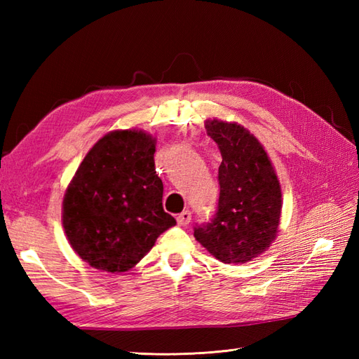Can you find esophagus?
Returning a JSON list of instances; mask_svg holds the SVG:
<instances>
[{
  "mask_svg": "<svg viewBox=\"0 0 359 359\" xmlns=\"http://www.w3.org/2000/svg\"><path fill=\"white\" fill-rule=\"evenodd\" d=\"M189 222H191V211H189V210L182 211L180 215L177 216V224L179 225H188Z\"/></svg>",
  "mask_w": 359,
  "mask_h": 359,
  "instance_id": "esophagus-1",
  "label": "esophagus"
}]
</instances>
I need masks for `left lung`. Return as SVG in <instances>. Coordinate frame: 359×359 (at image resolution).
<instances>
[{"mask_svg":"<svg viewBox=\"0 0 359 359\" xmlns=\"http://www.w3.org/2000/svg\"><path fill=\"white\" fill-rule=\"evenodd\" d=\"M207 134L222 154L219 202L194 238L224 264H245L276 239L282 194L269 156L253 134L238 123L207 121Z\"/></svg>","mask_w":359,"mask_h":359,"instance_id":"1","label":"left lung"}]
</instances>
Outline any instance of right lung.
Wrapping results in <instances>:
<instances>
[{
	"label": "right lung",
	"mask_w": 359,
	"mask_h": 359,
	"mask_svg": "<svg viewBox=\"0 0 359 359\" xmlns=\"http://www.w3.org/2000/svg\"><path fill=\"white\" fill-rule=\"evenodd\" d=\"M154 152L151 135L114 131L94 144L75 172L63 201V226L75 253L94 269H133L175 225L163 211Z\"/></svg>",
	"instance_id": "obj_1"
}]
</instances>
